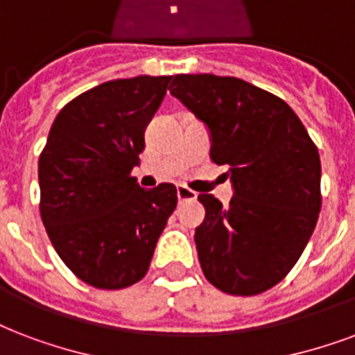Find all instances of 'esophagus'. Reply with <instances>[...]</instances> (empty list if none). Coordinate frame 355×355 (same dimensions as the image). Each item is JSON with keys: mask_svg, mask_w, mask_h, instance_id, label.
Segmentation results:
<instances>
[{"mask_svg": "<svg viewBox=\"0 0 355 355\" xmlns=\"http://www.w3.org/2000/svg\"><path fill=\"white\" fill-rule=\"evenodd\" d=\"M177 197H178V201H188V199H197V193L196 191H191L189 188H186V186H182V184H178Z\"/></svg>", "mask_w": 355, "mask_h": 355, "instance_id": "esophagus-1", "label": "esophagus"}]
</instances>
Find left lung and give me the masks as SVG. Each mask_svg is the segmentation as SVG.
Here are the masks:
<instances>
[{
  "label": "left lung",
  "instance_id": "left-lung-1",
  "mask_svg": "<svg viewBox=\"0 0 355 355\" xmlns=\"http://www.w3.org/2000/svg\"><path fill=\"white\" fill-rule=\"evenodd\" d=\"M169 91L208 128L210 158L227 166L232 199L201 193L196 229L202 274L216 288L255 296L277 285L315 231L320 156L291 105L231 76H171Z\"/></svg>",
  "mask_w": 355,
  "mask_h": 355
}]
</instances>
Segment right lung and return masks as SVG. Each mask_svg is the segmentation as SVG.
Returning <instances> with one entry per match:
<instances>
[{
    "label": "right lung",
    "mask_w": 355,
    "mask_h": 355,
    "mask_svg": "<svg viewBox=\"0 0 355 355\" xmlns=\"http://www.w3.org/2000/svg\"><path fill=\"white\" fill-rule=\"evenodd\" d=\"M171 76L100 83L64 105L39 158L40 218L61 261L96 288L141 281L177 188L145 189L130 171L145 148V128Z\"/></svg>",
    "instance_id": "add662e5"
}]
</instances>
